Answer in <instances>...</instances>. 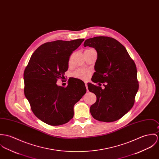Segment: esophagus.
Wrapping results in <instances>:
<instances>
[{
    "instance_id": "obj_1",
    "label": "esophagus",
    "mask_w": 159,
    "mask_h": 159,
    "mask_svg": "<svg viewBox=\"0 0 159 159\" xmlns=\"http://www.w3.org/2000/svg\"><path fill=\"white\" fill-rule=\"evenodd\" d=\"M85 86H86V87L87 91L88 92L89 90H88V87H87V84L86 83H85Z\"/></svg>"
}]
</instances>
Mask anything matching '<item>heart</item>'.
<instances>
[{
  "instance_id": "b5f03b06",
  "label": "heart",
  "mask_w": 159,
  "mask_h": 159,
  "mask_svg": "<svg viewBox=\"0 0 159 159\" xmlns=\"http://www.w3.org/2000/svg\"><path fill=\"white\" fill-rule=\"evenodd\" d=\"M91 73L92 72L90 70H87L84 69H78L73 73L72 76L74 78L82 80L84 81H86L90 78Z\"/></svg>"
}]
</instances>
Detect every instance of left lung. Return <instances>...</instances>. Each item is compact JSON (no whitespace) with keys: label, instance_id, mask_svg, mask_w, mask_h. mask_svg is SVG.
Returning <instances> with one entry per match:
<instances>
[{"label":"left lung","instance_id":"left-lung-1","mask_svg":"<svg viewBox=\"0 0 159 159\" xmlns=\"http://www.w3.org/2000/svg\"><path fill=\"white\" fill-rule=\"evenodd\" d=\"M84 46L93 47L97 52L92 81L100 86V82L106 83L103 89L87 83L89 90L97 97L90 114L100 121H116L130 111L135 102L139 86L135 64L126 48L112 38H89Z\"/></svg>","mask_w":159,"mask_h":159}]
</instances>
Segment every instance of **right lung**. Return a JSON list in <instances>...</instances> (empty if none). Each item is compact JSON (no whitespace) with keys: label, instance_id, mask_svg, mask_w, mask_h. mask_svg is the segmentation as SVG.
<instances>
[{"label":"right lung","instance_id":"1","mask_svg":"<svg viewBox=\"0 0 159 159\" xmlns=\"http://www.w3.org/2000/svg\"><path fill=\"white\" fill-rule=\"evenodd\" d=\"M58 40L46 43L33 53L24 73V94L39 120L52 126L69 122L73 106L86 92L84 83L70 78L66 87L57 84L69 67V58L84 41Z\"/></svg>","mask_w":159,"mask_h":159}]
</instances>
